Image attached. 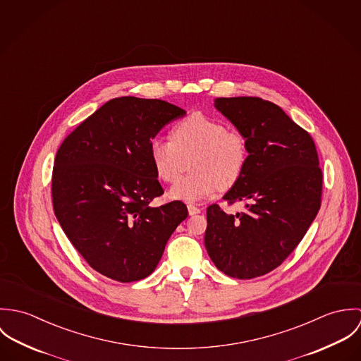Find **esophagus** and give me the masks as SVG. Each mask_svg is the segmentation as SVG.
<instances>
[{"instance_id":"esophagus-1","label":"esophagus","mask_w":361,"mask_h":361,"mask_svg":"<svg viewBox=\"0 0 361 361\" xmlns=\"http://www.w3.org/2000/svg\"><path fill=\"white\" fill-rule=\"evenodd\" d=\"M188 211H189V215H196V214L202 212V209L199 207L193 206V204L188 206Z\"/></svg>"}]
</instances>
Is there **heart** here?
Returning a JSON list of instances; mask_svg holds the SVG:
<instances>
[{
	"instance_id": "1",
	"label": "heart",
	"mask_w": 361,
	"mask_h": 361,
	"mask_svg": "<svg viewBox=\"0 0 361 361\" xmlns=\"http://www.w3.org/2000/svg\"><path fill=\"white\" fill-rule=\"evenodd\" d=\"M150 159L155 175L165 183L176 182L190 161L192 173L173 185L168 197L193 203L240 180L249 161V145L243 133L228 130L224 122L196 112L173 128L172 140L155 137L150 142Z\"/></svg>"
}]
</instances>
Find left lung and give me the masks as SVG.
Returning <instances> with one entry per match:
<instances>
[{
  "instance_id": "1",
  "label": "left lung",
  "mask_w": 361,
  "mask_h": 361,
  "mask_svg": "<svg viewBox=\"0 0 361 361\" xmlns=\"http://www.w3.org/2000/svg\"><path fill=\"white\" fill-rule=\"evenodd\" d=\"M215 108L245 135L249 161L240 180L224 196L245 211L207 208V253L215 267L252 279L279 267L314 221L322 193V171L309 132L281 106L259 97L215 99Z\"/></svg>"
}]
</instances>
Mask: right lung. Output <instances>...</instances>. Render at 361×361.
<instances>
[{"mask_svg": "<svg viewBox=\"0 0 361 361\" xmlns=\"http://www.w3.org/2000/svg\"><path fill=\"white\" fill-rule=\"evenodd\" d=\"M186 111L162 100L118 97L85 119L59 146L52 169V207L65 235L104 276H149L176 226L182 202L150 203L164 193L150 142Z\"/></svg>", "mask_w": 361, "mask_h": 361, "instance_id": "right-lung-1", "label": "right lung"}]
</instances>
